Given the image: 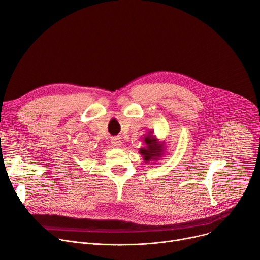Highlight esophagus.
Returning <instances> with one entry per match:
<instances>
[{
    "label": "esophagus",
    "mask_w": 260,
    "mask_h": 260,
    "mask_svg": "<svg viewBox=\"0 0 260 260\" xmlns=\"http://www.w3.org/2000/svg\"><path fill=\"white\" fill-rule=\"evenodd\" d=\"M111 144H112V146H113V147H115V148H118L119 146L122 145V141H121V138H119V137H113V138L111 139Z\"/></svg>",
    "instance_id": "1"
}]
</instances>
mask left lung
<instances>
[{
    "label": "left lung",
    "mask_w": 260,
    "mask_h": 260,
    "mask_svg": "<svg viewBox=\"0 0 260 260\" xmlns=\"http://www.w3.org/2000/svg\"><path fill=\"white\" fill-rule=\"evenodd\" d=\"M145 147L139 149V154L143 156V160L145 162H153V165L156 164V161L160 160L166 152V143L160 142L156 137V135H153L152 132H149L144 137Z\"/></svg>",
    "instance_id": "obj_1"
}]
</instances>
